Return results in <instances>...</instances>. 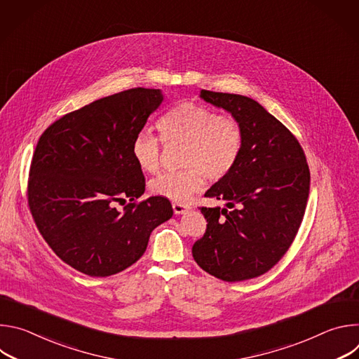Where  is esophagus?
Instances as JSON below:
<instances>
[{"label": "esophagus", "mask_w": 359, "mask_h": 359, "mask_svg": "<svg viewBox=\"0 0 359 359\" xmlns=\"http://www.w3.org/2000/svg\"><path fill=\"white\" fill-rule=\"evenodd\" d=\"M172 206H173V212L176 215H183V213H186L190 209L187 204H183V203H173Z\"/></svg>", "instance_id": "obj_1"}]
</instances>
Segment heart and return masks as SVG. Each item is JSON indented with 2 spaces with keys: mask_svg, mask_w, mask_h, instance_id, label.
Returning a JSON list of instances; mask_svg holds the SVG:
<instances>
[{
  "mask_svg": "<svg viewBox=\"0 0 359 359\" xmlns=\"http://www.w3.org/2000/svg\"><path fill=\"white\" fill-rule=\"evenodd\" d=\"M166 146L183 144L179 172H166L149 184L151 194L184 201L203 190L206 179L220 182L237 166L244 133L238 121L219 115L213 108L182 102L169 109L158 122ZM132 156L139 169L153 175L161 168V143L149 132H140L132 142Z\"/></svg>",
  "mask_w": 359,
  "mask_h": 359,
  "instance_id": "heart-1",
  "label": "heart"
}]
</instances>
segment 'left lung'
Instances as JSON below:
<instances>
[{
    "instance_id": "obj_1",
    "label": "left lung",
    "mask_w": 359,
    "mask_h": 359,
    "mask_svg": "<svg viewBox=\"0 0 359 359\" xmlns=\"http://www.w3.org/2000/svg\"><path fill=\"white\" fill-rule=\"evenodd\" d=\"M200 95L238 121L244 144L236 169L204 193L226 208H200L208 226L193 244V259L223 281L260 277L298 233L310 193L309 163L297 137L259 102L206 89Z\"/></svg>"
}]
</instances>
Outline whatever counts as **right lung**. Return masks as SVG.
I'll return each mask as SVG.
<instances>
[{"label":"right lung","instance_id":"1","mask_svg":"<svg viewBox=\"0 0 359 359\" xmlns=\"http://www.w3.org/2000/svg\"><path fill=\"white\" fill-rule=\"evenodd\" d=\"M162 100L159 89H126L64 115L36 143L27 184L31 216L58 257L86 276L130 267L173 215L166 197L139 200L146 183L130 150Z\"/></svg>","mask_w":359,"mask_h":359}]
</instances>
